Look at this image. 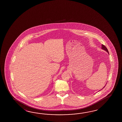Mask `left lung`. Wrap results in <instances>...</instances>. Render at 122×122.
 <instances>
[{
	"label": "left lung",
	"instance_id": "8db88e82",
	"mask_svg": "<svg viewBox=\"0 0 122 122\" xmlns=\"http://www.w3.org/2000/svg\"><path fill=\"white\" fill-rule=\"evenodd\" d=\"M102 49H103L104 50H105V51H107V52H108V53H109L108 50L107 48H106V47L105 45H103V44H102Z\"/></svg>",
	"mask_w": 122,
	"mask_h": 122
}]
</instances>
